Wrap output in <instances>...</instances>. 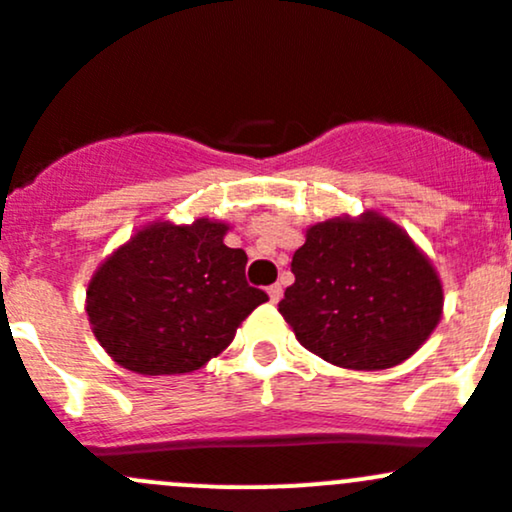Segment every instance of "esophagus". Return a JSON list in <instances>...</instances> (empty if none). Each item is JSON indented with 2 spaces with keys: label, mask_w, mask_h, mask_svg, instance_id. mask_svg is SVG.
<instances>
[{
  "label": "esophagus",
  "mask_w": 512,
  "mask_h": 512,
  "mask_svg": "<svg viewBox=\"0 0 512 512\" xmlns=\"http://www.w3.org/2000/svg\"><path fill=\"white\" fill-rule=\"evenodd\" d=\"M267 294H270V302L272 304L280 302V299H282V285H280V282H275V285L267 287Z\"/></svg>",
  "instance_id": "34e87169"
}]
</instances>
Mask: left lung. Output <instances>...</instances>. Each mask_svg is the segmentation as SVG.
<instances>
[{"label":"left lung","mask_w":512,"mask_h":512,"mask_svg":"<svg viewBox=\"0 0 512 512\" xmlns=\"http://www.w3.org/2000/svg\"><path fill=\"white\" fill-rule=\"evenodd\" d=\"M292 272L280 314L307 352L342 369H391L441 322L436 267L376 210L309 225Z\"/></svg>","instance_id":"8db88e82"}]
</instances>
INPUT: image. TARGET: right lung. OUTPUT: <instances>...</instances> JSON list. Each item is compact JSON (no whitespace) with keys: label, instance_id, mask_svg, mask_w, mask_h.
<instances>
[{"label":"right lung","instance_id":"add662e5","mask_svg":"<svg viewBox=\"0 0 512 512\" xmlns=\"http://www.w3.org/2000/svg\"><path fill=\"white\" fill-rule=\"evenodd\" d=\"M230 225L153 220L96 267L86 314L106 354L146 376L190 374L223 354L252 309L247 255L225 245Z\"/></svg>","mask_w":512,"mask_h":512}]
</instances>
